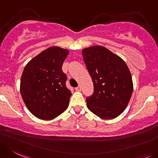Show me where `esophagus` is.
Segmentation results:
<instances>
[{
  "mask_svg": "<svg viewBox=\"0 0 158 158\" xmlns=\"http://www.w3.org/2000/svg\"><path fill=\"white\" fill-rule=\"evenodd\" d=\"M76 91H81V86H77V87L76 88Z\"/></svg>",
  "mask_w": 158,
  "mask_h": 158,
  "instance_id": "1",
  "label": "esophagus"
}]
</instances>
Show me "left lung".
<instances>
[{
	"mask_svg": "<svg viewBox=\"0 0 158 158\" xmlns=\"http://www.w3.org/2000/svg\"><path fill=\"white\" fill-rule=\"evenodd\" d=\"M83 61L94 82V93L86 97L90 111L103 119H112L127 107L133 89L126 62L101 46L82 50Z\"/></svg>",
	"mask_w": 158,
	"mask_h": 158,
	"instance_id": "8db88e82",
	"label": "left lung"
}]
</instances>
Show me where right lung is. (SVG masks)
<instances>
[{
    "mask_svg": "<svg viewBox=\"0 0 158 158\" xmlns=\"http://www.w3.org/2000/svg\"><path fill=\"white\" fill-rule=\"evenodd\" d=\"M69 51L51 47L32 58L25 67L20 91L23 101L36 118L51 120L69 107L72 93L66 87L62 64Z\"/></svg>",
    "mask_w": 158,
    "mask_h": 158,
    "instance_id": "obj_1",
    "label": "right lung"
}]
</instances>
